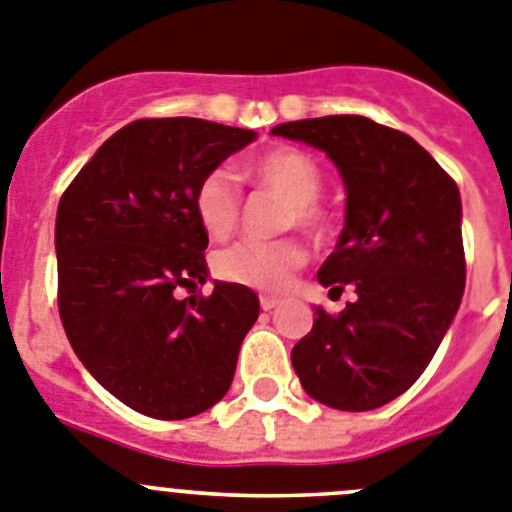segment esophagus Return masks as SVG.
<instances>
[{"label": "esophagus", "mask_w": 512, "mask_h": 512, "mask_svg": "<svg viewBox=\"0 0 512 512\" xmlns=\"http://www.w3.org/2000/svg\"><path fill=\"white\" fill-rule=\"evenodd\" d=\"M260 305H262V310L278 308V305H280V298H275V295H260Z\"/></svg>", "instance_id": "esophagus-1"}]
</instances>
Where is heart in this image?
I'll list each match as a JSON object with an SVG mask.
<instances>
[{
	"label": "heart",
	"instance_id": "heart-1",
	"mask_svg": "<svg viewBox=\"0 0 512 512\" xmlns=\"http://www.w3.org/2000/svg\"><path fill=\"white\" fill-rule=\"evenodd\" d=\"M255 184L288 199L283 209V227H303L310 234L326 232V214L318 207L323 176L318 164L298 148H272L247 166ZM194 214L212 240H224L240 222V191L232 176L214 169L199 181L194 191ZM305 262V250L293 237L270 242H237L214 257L217 278L245 288L280 293L290 285L293 272Z\"/></svg>",
	"mask_w": 512,
	"mask_h": 512
}]
</instances>
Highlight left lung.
I'll return each instance as SVG.
<instances>
[{"label":"left lung","mask_w":512,"mask_h":512,"mask_svg":"<svg viewBox=\"0 0 512 512\" xmlns=\"http://www.w3.org/2000/svg\"><path fill=\"white\" fill-rule=\"evenodd\" d=\"M270 133L323 151L346 186V224L318 280L333 295L353 285L356 300L338 315L315 305L290 353L295 374L331 409L384 407L422 376L462 303L460 189L412 136L371 118H308Z\"/></svg>","instance_id":"left-lung-1"}]
</instances>
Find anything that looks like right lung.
<instances>
[{"mask_svg": "<svg viewBox=\"0 0 512 512\" xmlns=\"http://www.w3.org/2000/svg\"><path fill=\"white\" fill-rule=\"evenodd\" d=\"M257 138L202 118H143L95 151L55 219L57 303L85 369L126 407L154 419L197 417L234 379L260 315L245 285L179 300L209 278L199 181Z\"/></svg>", "mask_w": 512, "mask_h": 512, "instance_id": "right-lung-1", "label": "right lung"}]
</instances>
